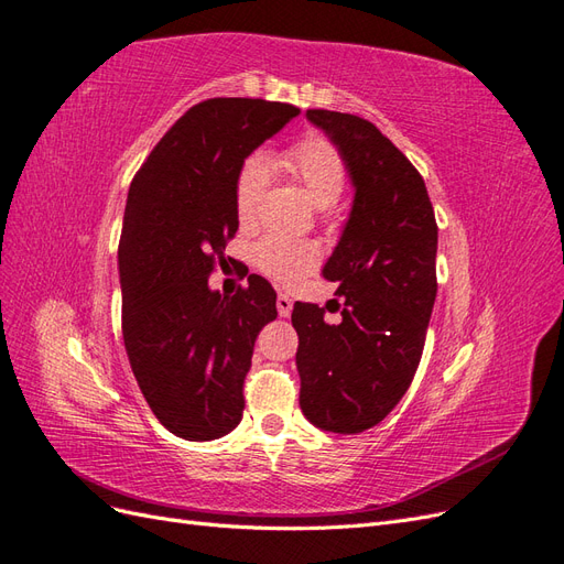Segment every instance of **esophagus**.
I'll use <instances>...</instances> for the list:
<instances>
[{
    "instance_id": "34e87169",
    "label": "esophagus",
    "mask_w": 564,
    "mask_h": 564,
    "mask_svg": "<svg viewBox=\"0 0 564 564\" xmlns=\"http://www.w3.org/2000/svg\"><path fill=\"white\" fill-rule=\"evenodd\" d=\"M276 310H279L281 316H291V312H293V297L285 295V293H279Z\"/></svg>"
}]
</instances>
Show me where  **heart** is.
<instances>
[{"mask_svg": "<svg viewBox=\"0 0 564 564\" xmlns=\"http://www.w3.org/2000/svg\"><path fill=\"white\" fill-rule=\"evenodd\" d=\"M285 171L305 187V193L316 207L336 205L348 181L343 154L334 142L324 138H307L293 144L281 156ZM269 185V159L264 154H250L245 159L236 176V214L242 226H250L257 219L259 202ZM254 264L269 273L271 279L293 283L305 276L319 262V250L312 242L288 240L281 236H267L254 245Z\"/></svg>", "mask_w": 564, "mask_h": 564, "instance_id": "heart-1", "label": "heart"}]
</instances>
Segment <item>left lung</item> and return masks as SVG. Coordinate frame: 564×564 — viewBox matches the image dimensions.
I'll use <instances>...</instances> for the list:
<instances>
[{
	"mask_svg": "<svg viewBox=\"0 0 564 564\" xmlns=\"http://www.w3.org/2000/svg\"><path fill=\"white\" fill-rule=\"evenodd\" d=\"M307 119L343 154L355 199L324 267L343 319L324 322L310 302L293 307L300 408L324 431L359 433L398 405L420 367L438 291V226L422 173L377 126L328 109H307Z\"/></svg>",
	"mask_w": 564,
	"mask_h": 564,
	"instance_id": "1",
	"label": "left lung"
}]
</instances>
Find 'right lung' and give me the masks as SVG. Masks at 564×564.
I'll return each mask as SVG.
<instances>
[{
    "label": "right lung",
    "instance_id": "right-lung-1",
    "mask_svg": "<svg viewBox=\"0 0 564 564\" xmlns=\"http://www.w3.org/2000/svg\"><path fill=\"white\" fill-rule=\"evenodd\" d=\"M297 113L267 99H205L156 142L128 191L123 343L150 410L178 438H221L242 420V383L259 330L279 314L276 293L257 273L230 297L207 279L238 230L242 162Z\"/></svg>",
    "mask_w": 564,
    "mask_h": 564
}]
</instances>
